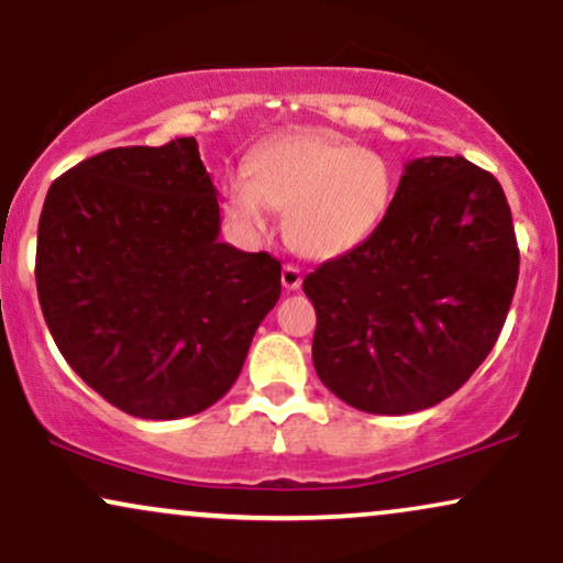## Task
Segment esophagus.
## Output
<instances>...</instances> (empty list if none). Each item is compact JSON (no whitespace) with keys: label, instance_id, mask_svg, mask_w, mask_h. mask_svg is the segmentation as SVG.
Listing matches in <instances>:
<instances>
[{"label":"esophagus","instance_id":"1","mask_svg":"<svg viewBox=\"0 0 563 563\" xmlns=\"http://www.w3.org/2000/svg\"><path fill=\"white\" fill-rule=\"evenodd\" d=\"M280 280L286 290H299L301 288V269L294 267V264H286L280 273Z\"/></svg>","mask_w":563,"mask_h":563}]
</instances>
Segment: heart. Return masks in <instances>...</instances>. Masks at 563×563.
I'll use <instances>...</instances> for the list:
<instances>
[{"instance_id":"1","label":"heart","mask_w":563,"mask_h":563,"mask_svg":"<svg viewBox=\"0 0 563 563\" xmlns=\"http://www.w3.org/2000/svg\"><path fill=\"white\" fill-rule=\"evenodd\" d=\"M394 198V172L376 151L328 134H288L245 164V177L224 190L228 214L262 235L269 211H283V232L296 254L335 260L380 228Z\"/></svg>"}]
</instances>
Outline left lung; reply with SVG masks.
I'll use <instances>...</instances> for the list:
<instances>
[{
  "mask_svg": "<svg viewBox=\"0 0 563 563\" xmlns=\"http://www.w3.org/2000/svg\"><path fill=\"white\" fill-rule=\"evenodd\" d=\"M516 280L514 219L493 174L461 156L407 161L380 228L303 277L314 371L357 410H426L493 352Z\"/></svg>",
  "mask_w": 563,
  "mask_h": 563,
  "instance_id": "left-lung-1",
  "label": "left lung"
}]
</instances>
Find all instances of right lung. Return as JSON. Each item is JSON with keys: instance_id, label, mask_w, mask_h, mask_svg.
Segmentation results:
<instances>
[{"instance_id": "add662e5", "label": "right lung", "mask_w": 563, "mask_h": 563, "mask_svg": "<svg viewBox=\"0 0 563 563\" xmlns=\"http://www.w3.org/2000/svg\"><path fill=\"white\" fill-rule=\"evenodd\" d=\"M198 142L113 147L44 198L36 290L66 363L147 421L196 416L241 376L280 299V262L219 241Z\"/></svg>"}]
</instances>
